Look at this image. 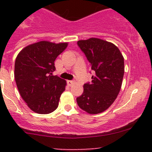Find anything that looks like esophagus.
<instances>
[{
	"mask_svg": "<svg viewBox=\"0 0 152 152\" xmlns=\"http://www.w3.org/2000/svg\"><path fill=\"white\" fill-rule=\"evenodd\" d=\"M67 85H68V86H72L73 85V84H74V82H73V81H67Z\"/></svg>",
	"mask_w": 152,
	"mask_h": 152,
	"instance_id": "34e87169",
	"label": "esophagus"
}]
</instances>
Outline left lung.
<instances>
[{"label": "left lung", "instance_id": "left-lung-1", "mask_svg": "<svg viewBox=\"0 0 152 152\" xmlns=\"http://www.w3.org/2000/svg\"><path fill=\"white\" fill-rule=\"evenodd\" d=\"M90 62L95 75L91 84L84 85V92L76 98L78 105L89 114H98L109 108L117 98L124 74V59L112 42L99 38L77 42Z\"/></svg>", "mask_w": 152, "mask_h": 152}]
</instances>
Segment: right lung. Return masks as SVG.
<instances>
[{"mask_svg": "<svg viewBox=\"0 0 152 152\" xmlns=\"http://www.w3.org/2000/svg\"><path fill=\"white\" fill-rule=\"evenodd\" d=\"M67 42L43 40L27 45L20 51L15 64V79L19 93L32 111L49 114L59 105L67 82L56 76L54 61Z\"/></svg>", "mask_w": 152, "mask_h": 152, "instance_id": "obj_1", "label": "right lung"}]
</instances>
